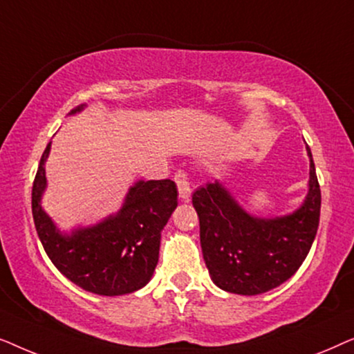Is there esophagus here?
I'll list each match as a JSON object with an SVG mask.
<instances>
[{
	"label": "esophagus",
	"instance_id": "1",
	"mask_svg": "<svg viewBox=\"0 0 354 354\" xmlns=\"http://www.w3.org/2000/svg\"><path fill=\"white\" fill-rule=\"evenodd\" d=\"M174 180L177 183L178 195H180L182 200L185 201L190 200L192 187H190V180H188V174L185 171H177L176 176H174Z\"/></svg>",
	"mask_w": 354,
	"mask_h": 354
}]
</instances>
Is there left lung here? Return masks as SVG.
Returning a JSON list of instances; mask_svg holds the SVG:
<instances>
[{"label":"left lung","instance_id":"left-lung-1","mask_svg":"<svg viewBox=\"0 0 354 354\" xmlns=\"http://www.w3.org/2000/svg\"><path fill=\"white\" fill-rule=\"evenodd\" d=\"M306 151L308 196L288 216H251L217 180L193 193L203 258L219 288L248 297L266 293L292 277L306 259L321 216V188L309 147Z\"/></svg>","mask_w":354,"mask_h":354}]
</instances>
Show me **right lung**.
<instances>
[{
  "label": "right lung",
  "mask_w": 354,
  "mask_h": 354,
  "mask_svg": "<svg viewBox=\"0 0 354 354\" xmlns=\"http://www.w3.org/2000/svg\"><path fill=\"white\" fill-rule=\"evenodd\" d=\"M82 109L84 104L69 114ZM50 148L48 143L32 188L33 222L48 258L62 275L86 292L118 297L145 287L158 264L161 232L177 207L176 183L169 178L140 180L130 187L118 214L64 235L40 205Z\"/></svg>",
  "instance_id": "right-lung-1"
}]
</instances>
